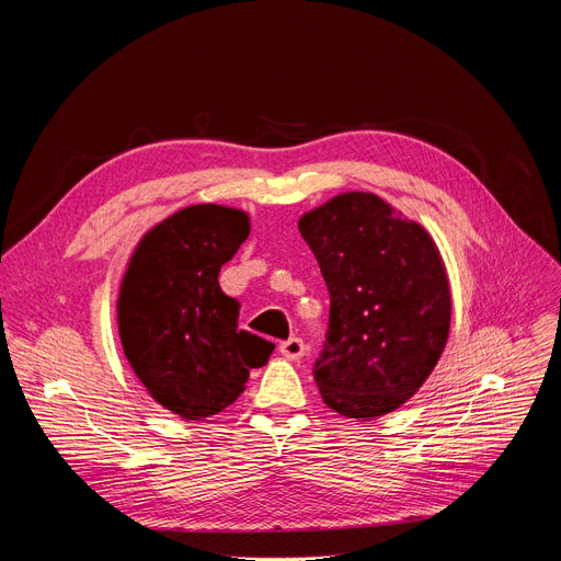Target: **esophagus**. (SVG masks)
I'll list each match as a JSON object with an SVG mask.
<instances>
[{
    "label": "esophagus",
    "mask_w": 561,
    "mask_h": 561,
    "mask_svg": "<svg viewBox=\"0 0 561 561\" xmlns=\"http://www.w3.org/2000/svg\"><path fill=\"white\" fill-rule=\"evenodd\" d=\"M279 352L282 355L286 357V359H302L305 357V352H307V345H305V341L302 339H298V336H290V339H286L282 345H279Z\"/></svg>",
    "instance_id": "1"
}]
</instances>
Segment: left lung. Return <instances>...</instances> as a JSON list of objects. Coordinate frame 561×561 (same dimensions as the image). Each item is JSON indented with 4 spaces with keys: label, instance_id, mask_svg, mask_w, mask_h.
Wrapping results in <instances>:
<instances>
[{
    "label": "left lung",
    "instance_id": "left-lung-1",
    "mask_svg": "<svg viewBox=\"0 0 561 561\" xmlns=\"http://www.w3.org/2000/svg\"><path fill=\"white\" fill-rule=\"evenodd\" d=\"M330 288L318 391L375 421L419 393L450 334V284L430 231L375 193L350 191L298 220Z\"/></svg>",
    "mask_w": 561,
    "mask_h": 561
}]
</instances>
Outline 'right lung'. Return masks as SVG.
<instances>
[{"label": "right lung", "mask_w": 561, "mask_h": 561, "mask_svg": "<svg viewBox=\"0 0 561 561\" xmlns=\"http://www.w3.org/2000/svg\"><path fill=\"white\" fill-rule=\"evenodd\" d=\"M250 236V216L193 204L142 233L117 296L125 357L163 409L209 419L245 391L275 345L239 330V302L218 273Z\"/></svg>", "instance_id": "right-lung-1"}]
</instances>
